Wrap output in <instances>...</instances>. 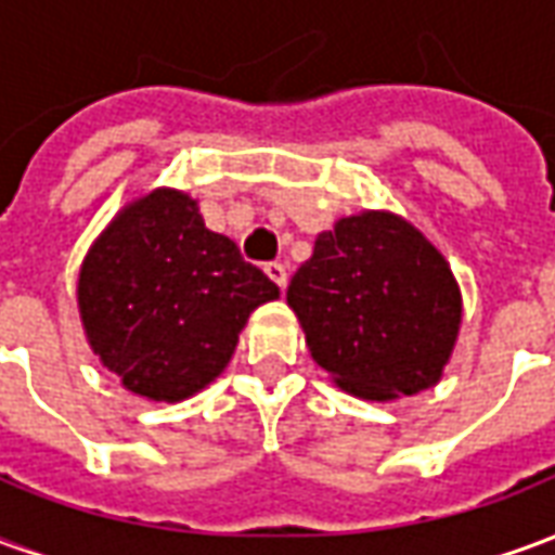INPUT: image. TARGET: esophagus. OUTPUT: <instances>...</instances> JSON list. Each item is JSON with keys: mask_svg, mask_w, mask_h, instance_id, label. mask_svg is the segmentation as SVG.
<instances>
[{"mask_svg": "<svg viewBox=\"0 0 555 555\" xmlns=\"http://www.w3.org/2000/svg\"><path fill=\"white\" fill-rule=\"evenodd\" d=\"M264 273L273 279V282H276L279 288H285V285H288V267H285V264H279V261H270V264H264Z\"/></svg>", "mask_w": 555, "mask_h": 555, "instance_id": "1", "label": "esophagus"}]
</instances>
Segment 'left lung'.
Listing matches in <instances>:
<instances>
[{
    "instance_id": "8db88e82",
    "label": "left lung",
    "mask_w": 555,
    "mask_h": 555,
    "mask_svg": "<svg viewBox=\"0 0 555 555\" xmlns=\"http://www.w3.org/2000/svg\"><path fill=\"white\" fill-rule=\"evenodd\" d=\"M288 306L312 360L362 401L440 384L464 321L449 261L392 210H362L321 231L291 279Z\"/></svg>"
}]
</instances>
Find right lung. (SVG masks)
<instances>
[{"instance_id": "right-lung-1", "label": "right lung", "mask_w": 555, "mask_h": 555, "mask_svg": "<svg viewBox=\"0 0 555 555\" xmlns=\"http://www.w3.org/2000/svg\"><path fill=\"white\" fill-rule=\"evenodd\" d=\"M270 300L276 285L175 186L130 198L94 237L77 279L91 350L127 392L154 404L214 384L249 314Z\"/></svg>"}]
</instances>
